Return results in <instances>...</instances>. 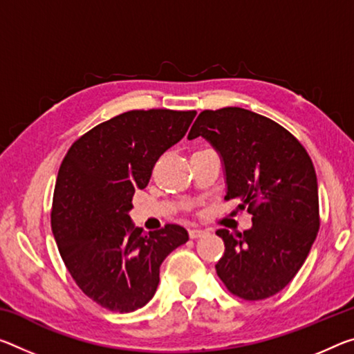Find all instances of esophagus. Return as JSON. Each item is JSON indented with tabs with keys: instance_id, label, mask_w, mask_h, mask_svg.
Here are the masks:
<instances>
[{
	"instance_id": "34e87169",
	"label": "esophagus",
	"mask_w": 354,
	"mask_h": 354,
	"mask_svg": "<svg viewBox=\"0 0 354 354\" xmlns=\"http://www.w3.org/2000/svg\"><path fill=\"white\" fill-rule=\"evenodd\" d=\"M205 234H207L206 230H201V228H192L189 232V236L192 239H198V238H203Z\"/></svg>"
}]
</instances>
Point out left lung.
<instances>
[{
	"label": "left lung",
	"mask_w": 354,
	"mask_h": 354,
	"mask_svg": "<svg viewBox=\"0 0 354 354\" xmlns=\"http://www.w3.org/2000/svg\"><path fill=\"white\" fill-rule=\"evenodd\" d=\"M197 137L221 156L225 198L252 214L244 233L216 232L225 244L217 276L239 298L266 299L298 274L317 238L315 168L287 129L239 106L201 111L187 136Z\"/></svg>",
	"instance_id": "8db88e82"
}]
</instances>
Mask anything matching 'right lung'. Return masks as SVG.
Wrapping results in <instances>:
<instances>
[{"label": "right lung", "mask_w": 354, "mask_h": 354, "mask_svg": "<svg viewBox=\"0 0 354 354\" xmlns=\"http://www.w3.org/2000/svg\"><path fill=\"white\" fill-rule=\"evenodd\" d=\"M197 111L132 110L102 122L67 151L56 178L52 230L72 279L113 312L148 304L160 265L189 241L168 223L145 233L131 218L132 197L148 186L157 159L186 136Z\"/></svg>", "instance_id": "add662e5"}]
</instances>
